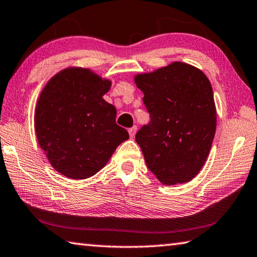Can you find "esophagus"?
Segmentation results:
<instances>
[{"instance_id":"esophagus-1","label":"esophagus","mask_w":257,"mask_h":257,"mask_svg":"<svg viewBox=\"0 0 257 257\" xmlns=\"http://www.w3.org/2000/svg\"><path fill=\"white\" fill-rule=\"evenodd\" d=\"M129 135H130V137H135V135H136V132H137V127L136 125H134V127H132V128H129Z\"/></svg>"}]
</instances>
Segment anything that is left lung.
Returning <instances> with one entry per match:
<instances>
[{"label":"left lung","instance_id":"8db88e82","mask_svg":"<svg viewBox=\"0 0 257 257\" xmlns=\"http://www.w3.org/2000/svg\"><path fill=\"white\" fill-rule=\"evenodd\" d=\"M134 80L151 117L136 134L149 169L165 185L191 181L206 162L216 132L208 77L192 65L174 62Z\"/></svg>","mask_w":257,"mask_h":257}]
</instances>
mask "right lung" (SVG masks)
Listing matches in <instances>:
<instances>
[{
  "label": "right lung",
  "instance_id": "add662e5",
  "mask_svg": "<svg viewBox=\"0 0 257 257\" xmlns=\"http://www.w3.org/2000/svg\"><path fill=\"white\" fill-rule=\"evenodd\" d=\"M112 82L89 68L57 73L41 91L34 125L51 166L72 180L98 173L129 134L116 124V109L103 96Z\"/></svg>",
  "mask_w": 257,
  "mask_h": 257
}]
</instances>
